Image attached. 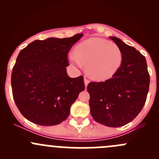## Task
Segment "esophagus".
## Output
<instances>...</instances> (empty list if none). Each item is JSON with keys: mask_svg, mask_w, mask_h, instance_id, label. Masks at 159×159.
<instances>
[{"mask_svg": "<svg viewBox=\"0 0 159 159\" xmlns=\"http://www.w3.org/2000/svg\"><path fill=\"white\" fill-rule=\"evenodd\" d=\"M84 84H85V87H87V86H88V84H89V80L87 79V78H84Z\"/></svg>", "mask_w": 159, "mask_h": 159, "instance_id": "1", "label": "esophagus"}]
</instances>
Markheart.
I'll return each instance as SVG.
<instances>
[{
  "mask_svg": "<svg viewBox=\"0 0 159 159\" xmlns=\"http://www.w3.org/2000/svg\"><path fill=\"white\" fill-rule=\"evenodd\" d=\"M70 61L78 67L86 65L89 76L97 81L113 78L121 66L123 54L116 44L101 38H91L80 43L75 52L68 55Z\"/></svg>",
  "mask_w": 159,
  "mask_h": 159,
  "instance_id": "b5f03b06",
  "label": "heart"
}]
</instances>
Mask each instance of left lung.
Here are the masks:
<instances>
[{
  "mask_svg": "<svg viewBox=\"0 0 159 159\" xmlns=\"http://www.w3.org/2000/svg\"><path fill=\"white\" fill-rule=\"evenodd\" d=\"M111 39L120 48L123 61L118 73L104 82H90L91 115L108 127H121L131 122L142 111L149 89L145 57L134 48L116 37Z\"/></svg>",
  "mask_w": 159,
  "mask_h": 159,
  "instance_id": "obj_1",
  "label": "left lung"
}]
</instances>
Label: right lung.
Listing matches in <instances>:
<instances>
[{
  "mask_svg": "<svg viewBox=\"0 0 159 159\" xmlns=\"http://www.w3.org/2000/svg\"><path fill=\"white\" fill-rule=\"evenodd\" d=\"M83 36L36 40L19 53L11 74V87L17 108L28 121L43 126L67 119L70 108L85 87L83 76L67 74L68 54Z\"/></svg>",
  "mask_w": 159,
  "mask_h": 159,
  "instance_id": "obj_1",
  "label": "right lung"
}]
</instances>
